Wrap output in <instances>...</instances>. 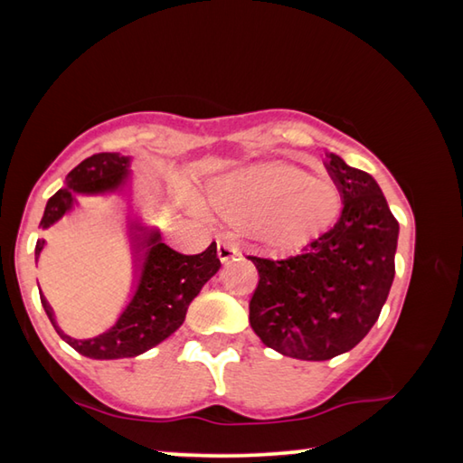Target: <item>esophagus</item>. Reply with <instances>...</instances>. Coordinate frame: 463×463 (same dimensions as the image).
Returning <instances> with one entry per match:
<instances>
[{
  "instance_id": "obj_1",
  "label": "esophagus",
  "mask_w": 463,
  "mask_h": 463,
  "mask_svg": "<svg viewBox=\"0 0 463 463\" xmlns=\"http://www.w3.org/2000/svg\"><path fill=\"white\" fill-rule=\"evenodd\" d=\"M216 249H218V260H221L222 263H229L231 260H234V257L241 255L239 247L234 245V242L226 241V239H221V241H218Z\"/></svg>"
}]
</instances>
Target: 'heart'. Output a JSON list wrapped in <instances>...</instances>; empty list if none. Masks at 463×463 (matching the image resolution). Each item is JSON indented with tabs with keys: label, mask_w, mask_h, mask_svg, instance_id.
Here are the masks:
<instances>
[{
	"label": "heart",
	"mask_w": 463,
	"mask_h": 463,
	"mask_svg": "<svg viewBox=\"0 0 463 463\" xmlns=\"http://www.w3.org/2000/svg\"><path fill=\"white\" fill-rule=\"evenodd\" d=\"M206 202L224 221L265 245L288 249L335 221L341 192L333 179L308 175L294 163L263 161L214 177Z\"/></svg>",
	"instance_id": "1"
}]
</instances>
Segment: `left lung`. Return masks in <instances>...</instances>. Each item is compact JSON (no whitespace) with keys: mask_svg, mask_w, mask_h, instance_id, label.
<instances>
[{"mask_svg":"<svg viewBox=\"0 0 463 463\" xmlns=\"http://www.w3.org/2000/svg\"><path fill=\"white\" fill-rule=\"evenodd\" d=\"M343 210L331 231L298 255L253 257L260 271L249 323L278 354L326 362L370 333L394 281L398 221L375 179L328 153Z\"/></svg>","mask_w":463,"mask_h":463,"instance_id":"8db88e82","label":"left lung"}]
</instances>
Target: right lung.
Masks as SVG:
<instances>
[{"label":"right lung","instance_id":"add662e5","mask_svg":"<svg viewBox=\"0 0 463 463\" xmlns=\"http://www.w3.org/2000/svg\"><path fill=\"white\" fill-rule=\"evenodd\" d=\"M130 156L120 153H98L81 161L65 177V187L46 202L41 229L59 222L77 203V194L96 195L120 192L130 177ZM132 253H135L137 286L127 308L106 333L91 339H73L59 328L51 304L41 292V302L54 331L65 343L90 359L137 357L165 341L184 325L187 307L200 294L202 286L221 269L216 242L198 255H182L161 241V232L146 229L138 221H128ZM44 239L36 241L38 261Z\"/></svg>","mask_w":463,"mask_h":463}]
</instances>
